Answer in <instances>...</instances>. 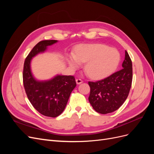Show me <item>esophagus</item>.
<instances>
[{
  "label": "esophagus",
  "instance_id": "1",
  "mask_svg": "<svg viewBox=\"0 0 154 154\" xmlns=\"http://www.w3.org/2000/svg\"><path fill=\"white\" fill-rule=\"evenodd\" d=\"M76 82L77 84H81V83H83V80H81V79H76Z\"/></svg>",
  "mask_w": 154,
  "mask_h": 154
}]
</instances>
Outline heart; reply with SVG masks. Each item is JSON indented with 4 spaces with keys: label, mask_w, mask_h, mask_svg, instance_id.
Listing matches in <instances>:
<instances>
[{
    "label": "heart",
    "mask_w": 154,
    "mask_h": 154,
    "mask_svg": "<svg viewBox=\"0 0 154 154\" xmlns=\"http://www.w3.org/2000/svg\"><path fill=\"white\" fill-rule=\"evenodd\" d=\"M121 56L118 50L103 44H84L78 46L75 54L68 57L70 66L76 68L85 63V71L91 78L101 79L108 76L118 67Z\"/></svg>",
    "instance_id": "obj_1"
}]
</instances>
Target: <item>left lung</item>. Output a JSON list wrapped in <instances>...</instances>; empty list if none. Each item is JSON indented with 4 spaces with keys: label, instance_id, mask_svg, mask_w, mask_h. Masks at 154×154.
<instances>
[{
    "label": "left lung",
    "instance_id": "obj_1",
    "mask_svg": "<svg viewBox=\"0 0 154 154\" xmlns=\"http://www.w3.org/2000/svg\"><path fill=\"white\" fill-rule=\"evenodd\" d=\"M122 68L103 80L88 82L91 88L88 101L97 112H112L127 98L132 82V63L127 51Z\"/></svg>",
    "mask_w": 154,
    "mask_h": 154
}]
</instances>
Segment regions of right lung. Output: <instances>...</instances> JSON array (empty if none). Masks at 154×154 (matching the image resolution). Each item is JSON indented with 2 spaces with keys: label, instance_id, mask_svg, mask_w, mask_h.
I'll return each instance as SVG.
<instances>
[{
  "label": "right lung",
  "instance_id": "1",
  "mask_svg": "<svg viewBox=\"0 0 154 154\" xmlns=\"http://www.w3.org/2000/svg\"><path fill=\"white\" fill-rule=\"evenodd\" d=\"M57 40H42L32 48L26 57L23 69V83L27 97L34 108L47 117L56 118L66 108L71 92L76 86L73 76L57 75L50 80H36L31 71V60L43 53Z\"/></svg>",
  "mask_w": 154,
  "mask_h": 154
}]
</instances>
